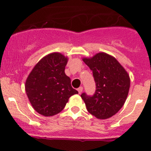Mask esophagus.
Masks as SVG:
<instances>
[{
	"label": "esophagus",
	"instance_id": "1",
	"mask_svg": "<svg viewBox=\"0 0 151 151\" xmlns=\"http://www.w3.org/2000/svg\"><path fill=\"white\" fill-rule=\"evenodd\" d=\"M77 90H78V93H79V94H81V93H82V91H83V88H82V87H79L78 89H77Z\"/></svg>",
	"mask_w": 151,
	"mask_h": 151
}]
</instances>
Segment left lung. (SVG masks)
I'll return each mask as SVG.
<instances>
[{
  "instance_id": "obj_1",
  "label": "left lung",
  "mask_w": 151,
  "mask_h": 151,
  "mask_svg": "<svg viewBox=\"0 0 151 151\" xmlns=\"http://www.w3.org/2000/svg\"><path fill=\"white\" fill-rule=\"evenodd\" d=\"M93 73L96 90L93 95L81 94L91 115L105 119L115 115L127 98L130 78L127 72L112 56L98 53L91 58H83Z\"/></svg>"
}]
</instances>
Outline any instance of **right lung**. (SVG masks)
Listing matches in <instances>:
<instances>
[{
	"mask_svg": "<svg viewBox=\"0 0 151 151\" xmlns=\"http://www.w3.org/2000/svg\"><path fill=\"white\" fill-rule=\"evenodd\" d=\"M67 58L60 53L43 57L33 68L26 82V91L35 110L51 116L63 110L69 98L78 94L65 74Z\"/></svg>",
	"mask_w": 151,
	"mask_h": 151,
	"instance_id": "add662e5",
	"label": "right lung"
}]
</instances>
